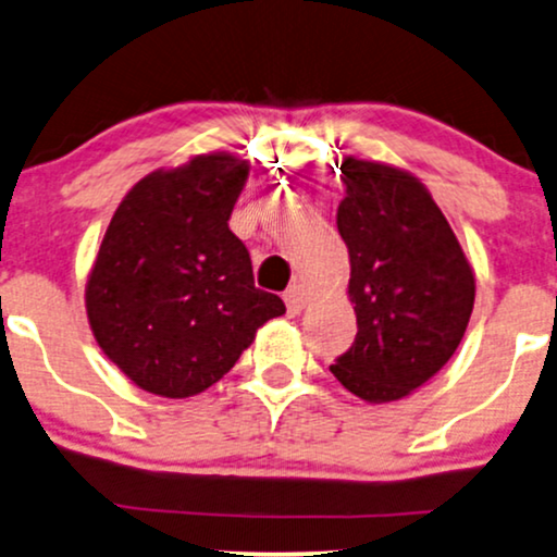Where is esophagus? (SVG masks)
Returning a JSON list of instances; mask_svg holds the SVG:
<instances>
[{"label": "esophagus", "instance_id": "1", "mask_svg": "<svg viewBox=\"0 0 557 557\" xmlns=\"http://www.w3.org/2000/svg\"><path fill=\"white\" fill-rule=\"evenodd\" d=\"M284 301H286V310H289V314H299L301 310H305V305H307L305 289H301L299 284H294L292 289H286Z\"/></svg>", "mask_w": 557, "mask_h": 557}]
</instances>
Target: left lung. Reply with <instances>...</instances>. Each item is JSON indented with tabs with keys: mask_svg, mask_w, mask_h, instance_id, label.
Listing matches in <instances>:
<instances>
[{
	"mask_svg": "<svg viewBox=\"0 0 557 557\" xmlns=\"http://www.w3.org/2000/svg\"><path fill=\"white\" fill-rule=\"evenodd\" d=\"M335 224L351 260L354 346L331 372L367 403L423 387L457 351L475 305V273L429 188L387 162L343 157Z\"/></svg>",
	"mask_w": 557,
	"mask_h": 557,
	"instance_id": "obj_1",
	"label": "left lung"
}]
</instances>
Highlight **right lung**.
<instances>
[{
  "mask_svg": "<svg viewBox=\"0 0 557 557\" xmlns=\"http://www.w3.org/2000/svg\"><path fill=\"white\" fill-rule=\"evenodd\" d=\"M250 162L196 154L123 196L85 286L89 331L136 387L190 397L235 367L258 327L286 312L252 281L230 230Z\"/></svg>",
  "mask_w": 557,
  "mask_h": 557,
  "instance_id": "add662e5",
  "label": "right lung"
}]
</instances>
